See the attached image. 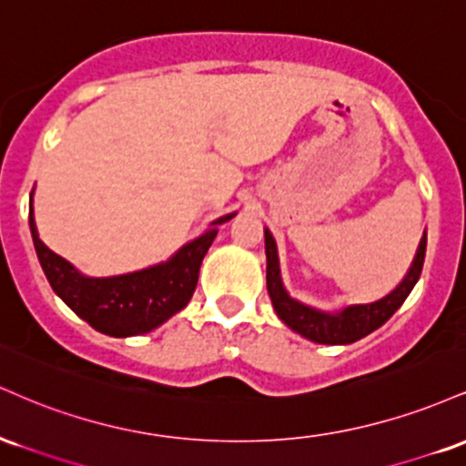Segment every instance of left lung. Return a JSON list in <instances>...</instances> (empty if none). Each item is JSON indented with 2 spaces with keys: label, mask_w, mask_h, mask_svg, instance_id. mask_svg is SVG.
I'll return each instance as SVG.
<instances>
[{
  "label": "left lung",
  "mask_w": 466,
  "mask_h": 466,
  "mask_svg": "<svg viewBox=\"0 0 466 466\" xmlns=\"http://www.w3.org/2000/svg\"><path fill=\"white\" fill-rule=\"evenodd\" d=\"M427 237L422 234L419 249H416L414 263H411L408 276L400 280V285L390 291L381 300L370 304H350L341 309L339 313H326L319 309L307 307V304L293 300L282 287L280 265H278L276 240L269 229H265V254H267V291H269L271 304H274L278 318L285 322L289 329L300 333L307 339L318 341V344H352L361 337L370 335L379 326H383L392 318L394 311L405 302L410 291L419 282L422 263H425Z\"/></svg>",
  "instance_id": "left-lung-1"
}]
</instances>
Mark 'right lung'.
Segmentation results:
<instances>
[{"label": "right lung", "instance_id": "right-lung-1", "mask_svg": "<svg viewBox=\"0 0 466 466\" xmlns=\"http://www.w3.org/2000/svg\"><path fill=\"white\" fill-rule=\"evenodd\" d=\"M234 215H226L212 223V229L190 240L166 263L133 274L89 278L83 276L66 258L55 254L36 232L30 195V232L44 274L55 293L83 318L92 329L111 337L142 335L157 329L166 319L179 313L195 293L199 267L206 251L217 237V226Z\"/></svg>", "mask_w": 466, "mask_h": 466}]
</instances>
